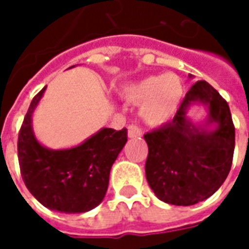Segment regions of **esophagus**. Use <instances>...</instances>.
Here are the masks:
<instances>
[{
	"mask_svg": "<svg viewBox=\"0 0 249 249\" xmlns=\"http://www.w3.org/2000/svg\"><path fill=\"white\" fill-rule=\"evenodd\" d=\"M142 135V129H141L139 125L130 124L128 126V137L129 139H136V137H141Z\"/></svg>",
	"mask_w": 249,
	"mask_h": 249,
	"instance_id": "1",
	"label": "esophagus"
}]
</instances>
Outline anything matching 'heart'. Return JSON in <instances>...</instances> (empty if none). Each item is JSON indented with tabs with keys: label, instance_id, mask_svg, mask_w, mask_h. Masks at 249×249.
<instances>
[{
	"label": "heart",
	"instance_id": "obj_1",
	"mask_svg": "<svg viewBox=\"0 0 249 249\" xmlns=\"http://www.w3.org/2000/svg\"><path fill=\"white\" fill-rule=\"evenodd\" d=\"M185 88L175 73L151 76L125 88L123 97L133 105H141L140 116L145 124L160 126L176 114L183 101Z\"/></svg>",
	"mask_w": 249,
	"mask_h": 249
}]
</instances>
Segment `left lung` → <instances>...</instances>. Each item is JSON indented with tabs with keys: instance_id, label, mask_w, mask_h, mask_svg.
Returning a JSON list of instances; mask_svg holds the SVG:
<instances>
[{
	"instance_id": "8db88e82",
	"label": "left lung",
	"mask_w": 249,
	"mask_h": 249,
	"mask_svg": "<svg viewBox=\"0 0 249 249\" xmlns=\"http://www.w3.org/2000/svg\"><path fill=\"white\" fill-rule=\"evenodd\" d=\"M195 102L209 108V131L186 119ZM145 176L161 201L193 205L212 196L228 176L235 149V126L228 104L207 81L193 84L172 121L144 135Z\"/></svg>"
}]
</instances>
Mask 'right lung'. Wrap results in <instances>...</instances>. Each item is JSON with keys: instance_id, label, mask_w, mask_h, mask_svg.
Here are the masks:
<instances>
[{"instance_id": "right-lung-1", "label": "right lung", "mask_w": 249, "mask_h": 249, "mask_svg": "<svg viewBox=\"0 0 249 249\" xmlns=\"http://www.w3.org/2000/svg\"><path fill=\"white\" fill-rule=\"evenodd\" d=\"M45 88L32 100L18 133L21 176L29 192L44 207L64 213H81L103 201L109 173L128 140V130L103 128L80 145L48 149L36 140L32 114Z\"/></svg>"}]
</instances>
